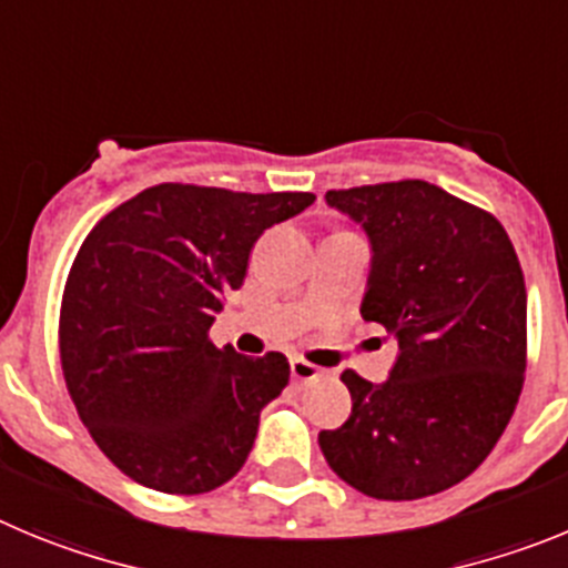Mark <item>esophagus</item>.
Segmentation results:
<instances>
[{"label": "esophagus", "instance_id": "esophagus-1", "mask_svg": "<svg viewBox=\"0 0 568 568\" xmlns=\"http://www.w3.org/2000/svg\"><path fill=\"white\" fill-rule=\"evenodd\" d=\"M320 373H322V367L311 365V362L300 359V356H294V359H291V376H294L296 382H311V379H316Z\"/></svg>", "mask_w": 568, "mask_h": 568}]
</instances>
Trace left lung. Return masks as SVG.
I'll list each match as a JSON object with an SVG mask.
<instances>
[{
  "mask_svg": "<svg viewBox=\"0 0 568 568\" xmlns=\"http://www.w3.org/2000/svg\"><path fill=\"white\" fill-rule=\"evenodd\" d=\"M371 240L362 316L398 342L382 385L345 371L354 407L320 447L342 481L416 500L464 481L513 418L526 371V285L493 214L427 181L331 189Z\"/></svg>",
  "mask_w": 568,
  "mask_h": 568,
  "instance_id": "obj_1",
  "label": "left lung"
}]
</instances>
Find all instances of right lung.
<instances>
[{
  "instance_id": "right-lung-1",
  "label": "right lung",
  "mask_w": 568,
  "mask_h": 568,
  "mask_svg": "<svg viewBox=\"0 0 568 568\" xmlns=\"http://www.w3.org/2000/svg\"><path fill=\"white\" fill-rule=\"evenodd\" d=\"M311 203L158 183L87 234L61 296V371L93 442L132 481L201 495L246 464L291 367L277 351L214 347L209 328L260 234Z\"/></svg>"
}]
</instances>
